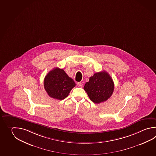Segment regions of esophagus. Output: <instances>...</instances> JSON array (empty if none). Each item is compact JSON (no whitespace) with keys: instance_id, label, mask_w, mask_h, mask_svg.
I'll list each match as a JSON object with an SVG mask.
<instances>
[{"instance_id":"obj_1","label":"esophagus","mask_w":156,"mask_h":156,"mask_svg":"<svg viewBox=\"0 0 156 156\" xmlns=\"http://www.w3.org/2000/svg\"><path fill=\"white\" fill-rule=\"evenodd\" d=\"M76 84L79 87H82L83 86V84H82V83H81V82H78V83H76Z\"/></svg>"}]
</instances>
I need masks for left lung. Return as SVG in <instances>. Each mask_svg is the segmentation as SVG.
<instances>
[{
	"mask_svg": "<svg viewBox=\"0 0 156 156\" xmlns=\"http://www.w3.org/2000/svg\"><path fill=\"white\" fill-rule=\"evenodd\" d=\"M114 82L107 72L95 73L89 78V82L84 87L87 94L92 102L98 104L109 98L114 91Z\"/></svg>",
	"mask_w": 156,
	"mask_h": 156,
	"instance_id": "left-lung-1",
	"label": "left lung"
}]
</instances>
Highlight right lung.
<instances>
[{
    "label": "right lung",
    "instance_id": "add662e5",
    "mask_svg": "<svg viewBox=\"0 0 156 156\" xmlns=\"http://www.w3.org/2000/svg\"><path fill=\"white\" fill-rule=\"evenodd\" d=\"M76 83L63 69L55 68L44 80V89L51 98L63 100L68 97Z\"/></svg>",
    "mask_w": 156,
    "mask_h": 156
}]
</instances>
